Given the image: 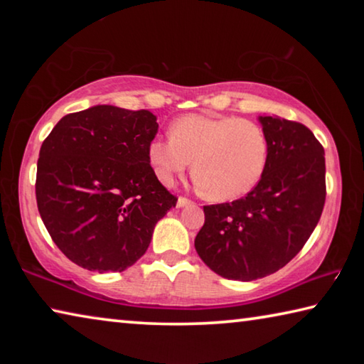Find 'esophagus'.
<instances>
[{"instance_id":"obj_1","label":"esophagus","mask_w":364,"mask_h":364,"mask_svg":"<svg viewBox=\"0 0 364 364\" xmlns=\"http://www.w3.org/2000/svg\"><path fill=\"white\" fill-rule=\"evenodd\" d=\"M191 204H193V202H191L189 199H186V197H178V200H176V207H178V208L188 207V205H191Z\"/></svg>"}]
</instances>
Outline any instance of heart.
<instances>
[{"mask_svg": "<svg viewBox=\"0 0 364 364\" xmlns=\"http://www.w3.org/2000/svg\"><path fill=\"white\" fill-rule=\"evenodd\" d=\"M157 180L170 186L189 168L212 200H234L254 189L267 167L268 138L258 123L230 115L191 114L171 123L170 138L147 144Z\"/></svg>", "mask_w": 364, "mask_h": 364, "instance_id": "1", "label": "heart"}]
</instances>
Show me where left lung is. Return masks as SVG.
Segmentation results:
<instances>
[{
  "instance_id": "8db88e82",
  "label": "left lung",
  "mask_w": 364,
  "mask_h": 364,
  "mask_svg": "<svg viewBox=\"0 0 364 364\" xmlns=\"http://www.w3.org/2000/svg\"><path fill=\"white\" fill-rule=\"evenodd\" d=\"M268 160L257 186L242 199L205 205L194 247L226 279L254 281L281 269L304 247L326 199L324 149L305 125L258 115Z\"/></svg>"
}]
</instances>
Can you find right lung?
Segmentation results:
<instances>
[{
    "instance_id": "obj_1",
    "label": "right lung",
    "mask_w": 364,
    "mask_h": 364,
    "mask_svg": "<svg viewBox=\"0 0 364 364\" xmlns=\"http://www.w3.org/2000/svg\"><path fill=\"white\" fill-rule=\"evenodd\" d=\"M159 132L149 110L100 104L69 114L43 141L36 204L60 252L90 271H125L149 247L176 197L147 162Z\"/></svg>"
}]
</instances>
